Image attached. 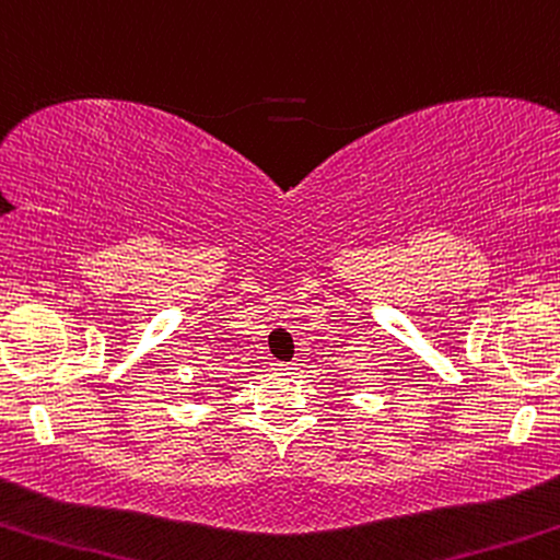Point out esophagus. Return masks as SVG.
<instances>
[{"label": "esophagus", "mask_w": 560, "mask_h": 560, "mask_svg": "<svg viewBox=\"0 0 560 560\" xmlns=\"http://www.w3.org/2000/svg\"><path fill=\"white\" fill-rule=\"evenodd\" d=\"M275 370H295V363H272Z\"/></svg>", "instance_id": "esophagus-1"}]
</instances>
